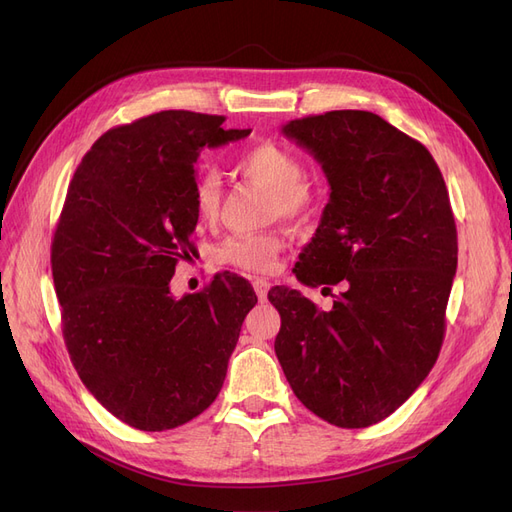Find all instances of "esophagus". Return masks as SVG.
I'll list each match as a JSON object with an SVG mask.
<instances>
[{"label": "esophagus", "mask_w": 512, "mask_h": 512, "mask_svg": "<svg viewBox=\"0 0 512 512\" xmlns=\"http://www.w3.org/2000/svg\"><path fill=\"white\" fill-rule=\"evenodd\" d=\"M252 284H254V290H256V297L260 301H265L267 299V292H269V282L265 280V277H256Z\"/></svg>", "instance_id": "esophagus-1"}]
</instances>
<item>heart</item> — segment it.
I'll use <instances>...</instances> for the list:
<instances>
[{
	"instance_id": "b5f03b06",
	"label": "heart",
	"mask_w": 512,
	"mask_h": 512,
	"mask_svg": "<svg viewBox=\"0 0 512 512\" xmlns=\"http://www.w3.org/2000/svg\"><path fill=\"white\" fill-rule=\"evenodd\" d=\"M239 173L275 194L273 209L284 218H303L314 207V190L305 183V164L297 153L277 143H258L237 158ZM192 203L200 222H213L222 205V181L213 170L198 173L192 183ZM284 241L275 232H250L226 239L215 258L222 265L245 271H269Z\"/></svg>"
}]
</instances>
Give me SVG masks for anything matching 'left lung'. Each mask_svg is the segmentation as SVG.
<instances>
[{
	"instance_id": "left-lung-1",
	"label": "left lung",
	"mask_w": 512,
	"mask_h": 512,
	"mask_svg": "<svg viewBox=\"0 0 512 512\" xmlns=\"http://www.w3.org/2000/svg\"><path fill=\"white\" fill-rule=\"evenodd\" d=\"M331 185L316 235L294 275L342 290L329 312L275 286V354L301 404L361 429L393 414L436 363L457 271V228L431 153L367 111L288 121Z\"/></svg>"
}]
</instances>
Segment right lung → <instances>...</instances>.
I'll list each match as a JSON object with an SVG mask.
<instances>
[{
  "label": "right lung",
  "instance_id": "add662e5",
  "mask_svg": "<svg viewBox=\"0 0 512 512\" xmlns=\"http://www.w3.org/2000/svg\"><path fill=\"white\" fill-rule=\"evenodd\" d=\"M162 111L102 134L70 181L51 245L61 331L100 404L141 431L175 429L218 397L241 324L256 305L243 277L218 273L175 299L194 254L196 158L252 130Z\"/></svg>",
  "mask_w": 512,
  "mask_h": 512
}]
</instances>
